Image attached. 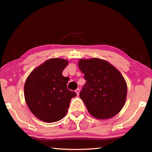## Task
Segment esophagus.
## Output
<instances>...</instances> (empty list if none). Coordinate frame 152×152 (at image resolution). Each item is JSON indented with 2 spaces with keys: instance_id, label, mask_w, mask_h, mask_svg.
I'll use <instances>...</instances> for the list:
<instances>
[{
  "instance_id": "obj_1",
  "label": "esophagus",
  "mask_w": 152,
  "mask_h": 152,
  "mask_svg": "<svg viewBox=\"0 0 152 152\" xmlns=\"http://www.w3.org/2000/svg\"><path fill=\"white\" fill-rule=\"evenodd\" d=\"M75 92H76V93H77V95H79V94H80V88H77V89H76V90H75Z\"/></svg>"
}]
</instances>
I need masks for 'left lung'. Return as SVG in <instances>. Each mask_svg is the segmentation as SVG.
<instances>
[{
  "instance_id": "obj_1",
  "label": "left lung",
  "mask_w": 152,
  "mask_h": 152,
  "mask_svg": "<svg viewBox=\"0 0 152 152\" xmlns=\"http://www.w3.org/2000/svg\"><path fill=\"white\" fill-rule=\"evenodd\" d=\"M79 68L86 80L80 93L87 110L99 120L113 118L125 104L127 86L120 72L106 60L81 59Z\"/></svg>"
}]
</instances>
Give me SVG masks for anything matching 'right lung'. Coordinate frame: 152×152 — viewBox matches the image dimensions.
I'll return each mask as SVG.
<instances>
[{
    "label": "right lung",
    "instance_id": "obj_1",
    "mask_svg": "<svg viewBox=\"0 0 152 152\" xmlns=\"http://www.w3.org/2000/svg\"><path fill=\"white\" fill-rule=\"evenodd\" d=\"M68 60L53 58L31 72L24 85L26 102L35 117L45 122L61 120L77 94L67 88L69 78L62 75Z\"/></svg>",
    "mask_w": 152,
    "mask_h": 152
}]
</instances>
